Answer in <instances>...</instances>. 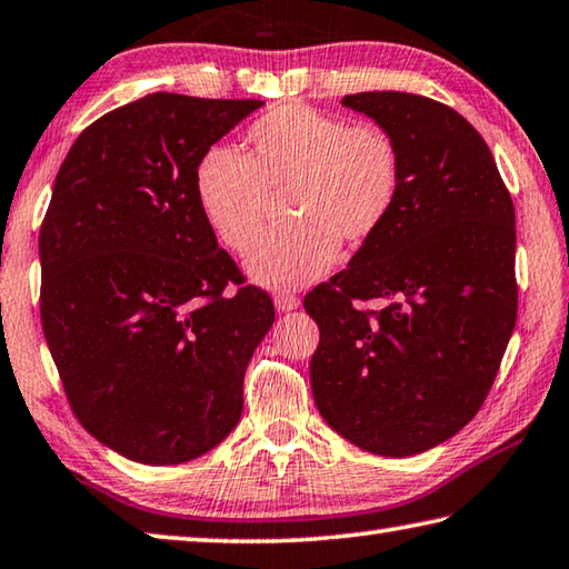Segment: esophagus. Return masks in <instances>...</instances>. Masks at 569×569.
<instances>
[{
	"label": "esophagus",
	"instance_id": "esophagus-1",
	"mask_svg": "<svg viewBox=\"0 0 569 569\" xmlns=\"http://www.w3.org/2000/svg\"><path fill=\"white\" fill-rule=\"evenodd\" d=\"M274 307L280 309V312H292V309L299 307V297L297 295H289V292L274 295Z\"/></svg>",
	"mask_w": 569,
	"mask_h": 569
}]
</instances>
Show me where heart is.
<instances>
[{
    "label": "heart",
    "instance_id": "1",
    "mask_svg": "<svg viewBox=\"0 0 569 569\" xmlns=\"http://www.w3.org/2000/svg\"><path fill=\"white\" fill-rule=\"evenodd\" d=\"M192 192L202 220L234 252L252 248L272 198H284L292 222L257 244L248 272L262 287L295 289L335 264L339 242L359 248L383 228L399 202L401 156L381 126L282 103L248 128L242 153L206 148Z\"/></svg>",
    "mask_w": 569,
    "mask_h": 569
}]
</instances>
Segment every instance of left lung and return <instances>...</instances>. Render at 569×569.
Instances as JSON below:
<instances>
[{
    "label": "left lung",
    "mask_w": 569,
    "mask_h": 569,
    "mask_svg": "<svg viewBox=\"0 0 569 569\" xmlns=\"http://www.w3.org/2000/svg\"><path fill=\"white\" fill-rule=\"evenodd\" d=\"M401 156L391 218L317 284L309 361L325 421L377 456H416L473 418L516 329V208L496 158L451 106L403 91L341 99ZM377 301L379 308H361Z\"/></svg>",
    "instance_id": "obj_1"
}]
</instances>
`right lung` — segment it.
I'll use <instances>...</instances> for the list:
<instances>
[{
  "label": "right lung",
  "instance_id": "1",
  "mask_svg": "<svg viewBox=\"0 0 569 569\" xmlns=\"http://www.w3.org/2000/svg\"><path fill=\"white\" fill-rule=\"evenodd\" d=\"M260 106L148 93L83 128L53 180L41 329L79 423L138 463H186L238 426L274 321L192 192L202 151Z\"/></svg>",
  "mask_w": 569,
  "mask_h": 569
}]
</instances>
